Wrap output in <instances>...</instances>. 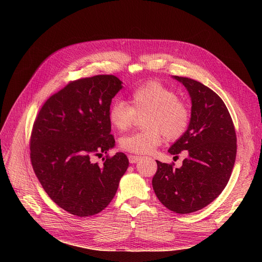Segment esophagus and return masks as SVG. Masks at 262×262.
I'll use <instances>...</instances> for the list:
<instances>
[{
  "instance_id": "esophagus-1",
  "label": "esophagus",
  "mask_w": 262,
  "mask_h": 262,
  "mask_svg": "<svg viewBox=\"0 0 262 262\" xmlns=\"http://www.w3.org/2000/svg\"><path fill=\"white\" fill-rule=\"evenodd\" d=\"M140 158H141L140 156H136V155H129L128 156V160H129L130 163H137L139 161Z\"/></svg>"
}]
</instances>
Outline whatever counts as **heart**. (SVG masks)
Listing matches in <instances>:
<instances>
[{
	"mask_svg": "<svg viewBox=\"0 0 262 262\" xmlns=\"http://www.w3.org/2000/svg\"><path fill=\"white\" fill-rule=\"evenodd\" d=\"M129 105L117 100L108 109V120L119 132L127 130L137 116H143L142 132L123 137L120 145L135 154H149L160 145L162 137L175 140L188 128L190 114L177 94L158 81L136 88L129 95Z\"/></svg>",
	"mask_w": 262,
	"mask_h": 262,
	"instance_id": "1",
	"label": "heart"
}]
</instances>
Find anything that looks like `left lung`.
<instances>
[{
  "mask_svg": "<svg viewBox=\"0 0 262 262\" xmlns=\"http://www.w3.org/2000/svg\"><path fill=\"white\" fill-rule=\"evenodd\" d=\"M191 98L187 130L168 152L187 153L181 168L158 160L152 185L162 205L176 213L198 211L214 201L226 187L235 164L237 137L222 99L210 88L188 77L173 76Z\"/></svg>",
  "mask_w": 262,
  "mask_h": 262,
  "instance_id": "1",
  "label": "left lung"
}]
</instances>
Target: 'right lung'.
<instances>
[{"instance_id": "right-lung-1", "label": "right lung", "mask_w": 262, "mask_h": 262, "mask_svg": "<svg viewBox=\"0 0 262 262\" xmlns=\"http://www.w3.org/2000/svg\"><path fill=\"white\" fill-rule=\"evenodd\" d=\"M115 75L80 78L53 94L35 120L31 161L48 195L60 208L77 216L101 212L112 202L128 168L125 154L91 157L115 146L108 109L122 89Z\"/></svg>"}]
</instances>
